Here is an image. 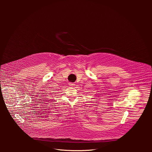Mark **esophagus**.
<instances>
[{
	"label": "esophagus",
	"mask_w": 152,
	"mask_h": 152,
	"mask_svg": "<svg viewBox=\"0 0 152 152\" xmlns=\"http://www.w3.org/2000/svg\"><path fill=\"white\" fill-rule=\"evenodd\" d=\"M69 86L70 87H74V86H75V84H72V83H69Z\"/></svg>",
	"instance_id": "1"
}]
</instances>
